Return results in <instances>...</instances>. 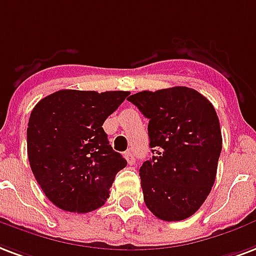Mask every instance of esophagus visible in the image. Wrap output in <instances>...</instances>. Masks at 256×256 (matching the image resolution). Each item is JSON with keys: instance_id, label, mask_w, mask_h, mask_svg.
Returning a JSON list of instances; mask_svg holds the SVG:
<instances>
[{"instance_id": "esophagus-1", "label": "esophagus", "mask_w": 256, "mask_h": 256, "mask_svg": "<svg viewBox=\"0 0 256 256\" xmlns=\"http://www.w3.org/2000/svg\"><path fill=\"white\" fill-rule=\"evenodd\" d=\"M124 157H126V160H128V162L130 164V165H132V164L136 162V156H134L132 152H126V153H124Z\"/></svg>"}]
</instances>
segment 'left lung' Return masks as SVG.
<instances>
[{"instance_id": "1", "label": "left lung", "mask_w": 256, "mask_h": 256, "mask_svg": "<svg viewBox=\"0 0 256 256\" xmlns=\"http://www.w3.org/2000/svg\"><path fill=\"white\" fill-rule=\"evenodd\" d=\"M128 100L149 120L153 157L140 168L146 206L165 222L188 219L216 178L223 140L212 103L181 86L141 91Z\"/></svg>"}]
</instances>
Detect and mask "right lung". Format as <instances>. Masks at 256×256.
<instances>
[{"mask_svg": "<svg viewBox=\"0 0 256 256\" xmlns=\"http://www.w3.org/2000/svg\"><path fill=\"white\" fill-rule=\"evenodd\" d=\"M128 91L60 90L30 112L28 158L34 178L60 210L87 214L102 206L126 160L111 148L103 124Z\"/></svg>", "mask_w": 256, "mask_h": 256, "instance_id": "obj_1", "label": "right lung"}]
</instances>
